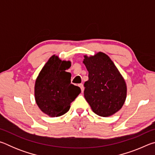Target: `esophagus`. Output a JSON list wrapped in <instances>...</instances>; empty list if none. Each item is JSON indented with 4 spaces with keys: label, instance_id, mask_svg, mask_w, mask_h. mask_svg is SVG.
<instances>
[{
    "label": "esophagus",
    "instance_id": "obj_1",
    "mask_svg": "<svg viewBox=\"0 0 155 155\" xmlns=\"http://www.w3.org/2000/svg\"><path fill=\"white\" fill-rule=\"evenodd\" d=\"M78 86H79V87L81 88V92H83V91H84V86H83V84L81 83V84H79V85H78Z\"/></svg>",
    "mask_w": 155,
    "mask_h": 155
}]
</instances>
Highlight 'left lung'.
<instances>
[{"mask_svg": "<svg viewBox=\"0 0 155 155\" xmlns=\"http://www.w3.org/2000/svg\"><path fill=\"white\" fill-rule=\"evenodd\" d=\"M83 63L89 72V79L84 83V97L96 114L111 116L126 101L127 87L124 78L104 52L84 55Z\"/></svg>", "mask_w": 155, "mask_h": 155, "instance_id": "8db88e82", "label": "left lung"}]
</instances>
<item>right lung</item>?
<instances>
[{
  "label": "right lung",
  "instance_id": "right-lung-1",
  "mask_svg": "<svg viewBox=\"0 0 155 155\" xmlns=\"http://www.w3.org/2000/svg\"><path fill=\"white\" fill-rule=\"evenodd\" d=\"M71 61L60 59L55 54L46 63L37 77L34 94L37 104L48 116L59 117L69 111L70 104L81 93L71 84V74L65 72Z\"/></svg>",
  "mask_w": 155,
  "mask_h": 155
}]
</instances>
